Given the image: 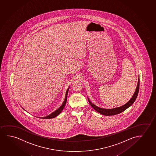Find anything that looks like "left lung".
Masks as SVG:
<instances>
[{"instance_id": "left-lung-1", "label": "left lung", "mask_w": 156, "mask_h": 156, "mask_svg": "<svg viewBox=\"0 0 156 156\" xmlns=\"http://www.w3.org/2000/svg\"><path fill=\"white\" fill-rule=\"evenodd\" d=\"M139 88H140V77L138 78V83L137 85V87L136 88V90L134 92L133 96L132 98L130 99L129 101H128L127 103L125 104L122 106L119 107V108H114L112 109H105V108H99L96 105H95L94 104H92L90 101L89 99L88 98V101L90 103V105L92 106L94 109L96 110V111L101 113V114H103L104 115H107V116H110V115H113L115 114H119L121 112H123L125 110H126L127 108H129V106L132 105L134 103V101L136 100V98L138 95V91H139Z\"/></svg>"}]
</instances>
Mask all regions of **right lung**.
Listing matches in <instances>:
<instances>
[{
  "mask_svg": "<svg viewBox=\"0 0 156 156\" xmlns=\"http://www.w3.org/2000/svg\"><path fill=\"white\" fill-rule=\"evenodd\" d=\"M69 87L68 88V89L67 90L66 92V96H65V100H64V102H63V103L62 104V105L60 106V107L59 108H58L57 110H55V112H53L51 114H50V115H48V116H45V117H43V118H41L43 119H51V118H54L55 117H56V116H58L59 114L62 112V110L64 109V107H65V104L66 103V101H67V94H68V90H69Z\"/></svg>",
  "mask_w": 156,
  "mask_h": 156,
  "instance_id": "1",
  "label": "right lung"
}]
</instances>
